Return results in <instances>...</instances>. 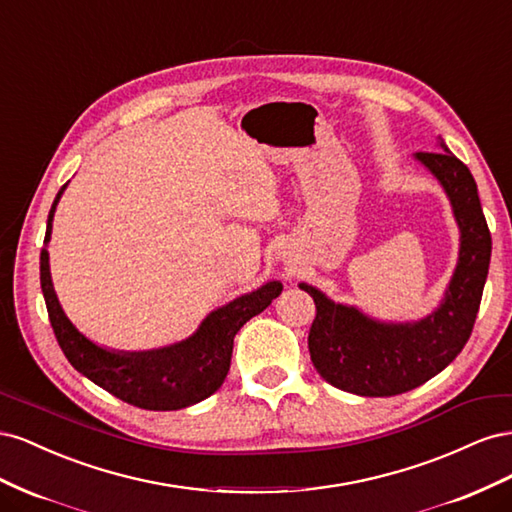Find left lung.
<instances>
[{
    "label": "left lung",
    "instance_id": "1",
    "mask_svg": "<svg viewBox=\"0 0 512 512\" xmlns=\"http://www.w3.org/2000/svg\"><path fill=\"white\" fill-rule=\"evenodd\" d=\"M451 198L461 228L459 265L438 312L416 324H380L301 284L316 303L307 346L318 374L335 389L393 397L425 384L468 344L491 260V232L470 168L440 138V151H418Z\"/></svg>",
    "mask_w": 512,
    "mask_h": 512
}]
</instances>
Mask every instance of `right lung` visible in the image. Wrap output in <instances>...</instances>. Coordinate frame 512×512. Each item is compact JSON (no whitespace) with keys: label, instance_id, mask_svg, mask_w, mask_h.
Segmentation results:
<instances>
[{"label":"right lung","instance_id":"obj_1","mask_svg":"<svg viewBox=\"0 0 512 512\" xmlns=\"http://www.w3.org/2000/svg\"><path fill=\"white\" fill-rule=\"evenodd\" d=\"M64 188L51 207L44 243L51 239L53 213ZM40 284L57 344L72 367L126 404L158 412L188 408L218 391L230 369L237 331L282 292V284L271 282L245 294L213 312L190 339L177 346L143 354H117L91 344L61 312L51 284L49 252L44 247L40 252Z\"/></svg>","mask_w":512,"mask_h":512}]
</instances>
